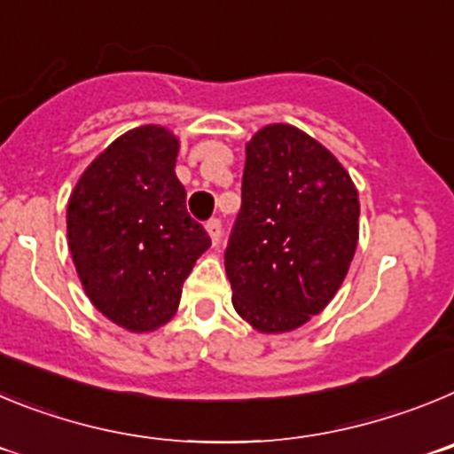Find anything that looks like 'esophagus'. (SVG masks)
<instances>
[{"instance_id":"esophagus-1","label":"esophagus","mask_w":454,"mask_h":454,"mask_svg":"<svg viewBox=\"0 0 454 454\" xmlns=\"http://www.w3.org/2000/svg\"><path fill=\"white\" fill-rule=\"evenodd\" d=\"M207 234H208V239H211V243H218L220 240V236H223V224H220V220L218 218H211L207 223Z\"/></svg>"}]
</instances>
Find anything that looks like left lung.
Segmentation results:
<instances>
[{
  "mask_svg": "<svg viewBox=\"0 0 454 454\" xmlns=\"http://www.w3.org/2000/svg\"><path fill=\"white\" fill-rule=\"evenodd\" d=\"M359 240V192L318 140L275 122L246 145L224 270L236 314L262 334L302 327L334 298Z\"/></svg>",
  "mask_w": 454,
  "mask_h": 454,
  "instance_id": "1",
  "label": "left lung"
}]
</instances>
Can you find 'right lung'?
I'll use <instances>...</instances> for the list:
<instances>
[{
  "mask_svg": "<svg viewBox=\"0 0 454 454\" xmlns=\"http://www.w3.org/2000/svg\"><path fill=\"white\" fill-rule=\"evenodd\" d=\"M177 152L179 138L161 124L129 129L95 156L67 200V246L88 300L138 334L177 314L184 282L211 246L186 211Z\"/></svg>",
  "mask_w": 454,
  "mask_h": 454,
  "instance_id": "right-lung-1",
  "label": "right lung"
}]
</instances>
